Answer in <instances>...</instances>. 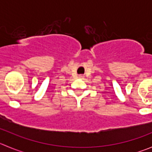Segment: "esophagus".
<instances>
[{"label": "esophagus", "mask_w": 152, "mask_h": 152, "mask_svg": "<svg viewBox=\"0 0 152 152\" xmlns=\"http://www.w3.org/2000/svg\"><path fill=\"white\" fill-rule=\"evenodd\" d=\"M79 78H83V75H79Z\"/></svg>", "instance_id": "34e87169"}]
</instances>
